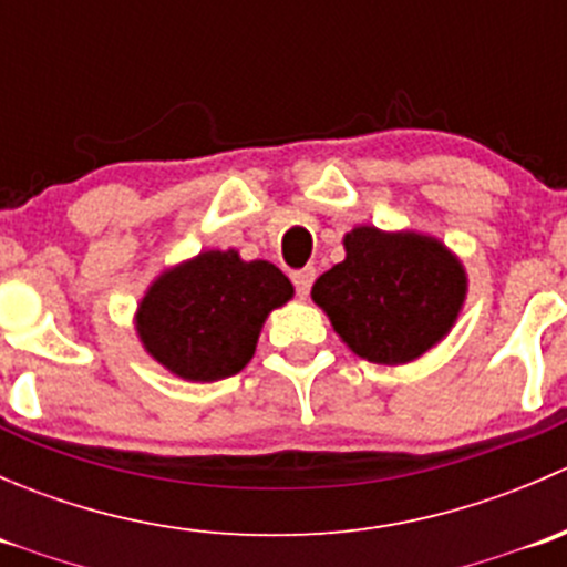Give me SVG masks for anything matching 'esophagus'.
<instances>
[{"label":"esophagus","instance_id":"34e87169","mask_svg":"<svg viewBox=\"0 0 567 567\" xmlns=\"http://www.w3.org/2000/svg\"><path fill=\"white\" fill-rule=\"evenodd\" d=\"M312 282H316V268L307 266V268H299V271H293V285H296V293L305 299L307 293H310Z\"/></svg>","mask_w":567,"mask_h":567}]
</instances>
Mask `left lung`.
<instances>
[{
	"label": "left lung",
	"instance_id": "obj_1",
	"mask_svg": "<svg viewBox=\"0 0 567 567\" xmlns=\"http://www.w3.org/2000/svg\"><path fill=\"white\" fill-rule=\"evenodd\" d=\"M466 296L463 266L416 233L357 227L346 260L320 274L312 299L337 334L368 362L405 364L450 331Z\"/></svg>",
	"mask_w": 567,
	"mask_h": 567
}]
</instances>
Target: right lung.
<instances>
[{
	"instance_id": "add662e5",
	"label": "right lung",
	"mask_w": 567,
	"mask_h": 567,
	"mask_svg": "<svg viewBox=\"0 0 567 567\" xmlns=\"http://www.w3.org/2000/svg\"><path fill=\"white\" fill-rule=\"evenodd\" d=\"M290 296L293 285L274 262L203 251L153 282L136 329L147 353L175 375L219 381L241 373L262 320Z\"/></svg>"
}]
</instances>
